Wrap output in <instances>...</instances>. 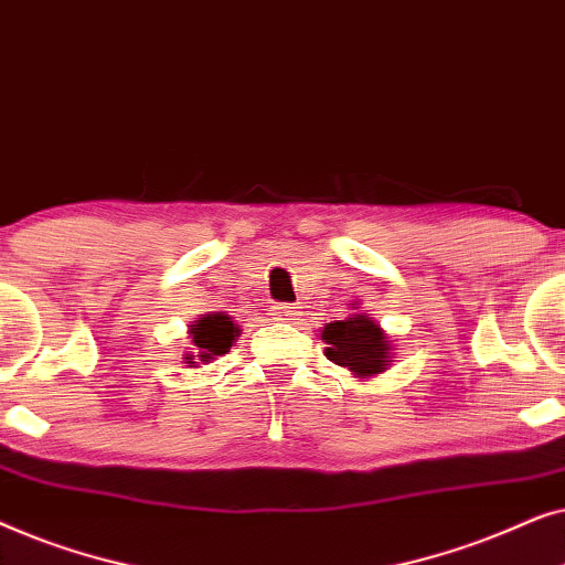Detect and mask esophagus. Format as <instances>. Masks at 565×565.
Segmentation results:
<instances>
[{
	"instance_id": "obj_1",
	"label": "esophagus",
	"mask_w": 565,
	"mask_h": 565,
	"mask_svg": "<svg viewBox=\"0 0 565 565\" xmlns=\"http://www.w3.org/2000/svg\"><path fill=\"white\" fill-rule=\"evenodd\" d=\"M296 313H298V306H292V303L273 306V316H275V319H280V321H290Z\"/></svg>"
}]
</instances>
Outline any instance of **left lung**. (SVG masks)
<instances>
[{
    "mask_svg": "<svg viewBox=\"0 0 565 565\" xmlns=\"http://www.w3.org/2000/svg\"><path fill=\"white\" fill-rule=\"evenodd\" d=\"M321 339L327 342L323 354L339 367H347L358 377L383 373L391 360V344L383 329L365 313H352L344 321H331L323 327Z\"/></svg>",
    "mask_w": 565,
    "mask_h": 565,
    "instance_id": "1",
    "label": "left lung"
}]
</instances>
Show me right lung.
Instances as JSON below:
<instances>
[{
	"mask_svg": "<svg viewBox=\"0 0 565 565\" xmlns=\"http://www.w3.org/2000/svg\"><path fill=\"white\" fill-rule=\"evenodd\" d=\"M236 337H238V327L228 319L226 313H207L190 327V339L198 352L184 354V362H188V367H195L198 365L195 360H200L205 365V362L215 360L218 354H226Z\"/></svg>",
	"mask_w": 565,
	"mask_h": 565,
	"instance_id": "obj_1",
	"label": "right lung"
}]
</instances>
